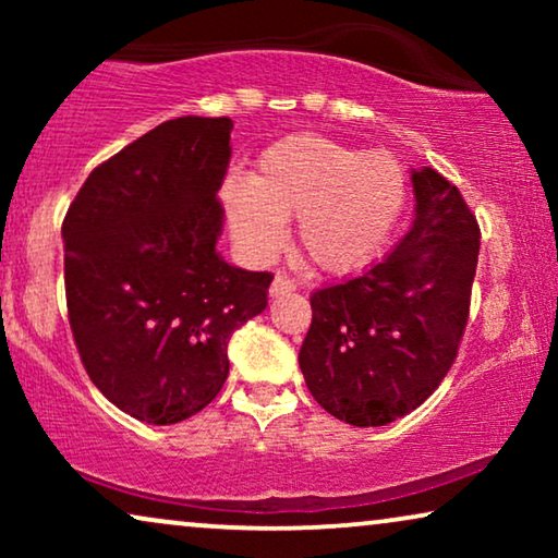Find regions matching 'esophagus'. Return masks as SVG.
Wrapping results in <instances>:
<instances>
[{"label":"esophagus","instance_id":"obj_1","mask_svg":"<svg viewBox=\"0 0 558 558\" xmlns=\"http://www.w3.org/2000/svg\"><path fill=\"white\" fill-rule=\"evenodd\" d=\"M294 289H296V284L287 277V274H277V277H274V281H271V287H269V294L271 296H281V294L294 292Z\"/></svg>","mask_w":558,"mask_h":558}]
</instances>
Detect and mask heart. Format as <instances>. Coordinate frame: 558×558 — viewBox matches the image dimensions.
<instances>
[{
	"instance_id": "heart-1",
	"label": "heart",
	"mask_w": 558,
	"mask_h": 558,
	"mask_svg": "<svg viewBox=\"0 0 558 558\" xmlns=\"http://www.w3.org/2000/svg\"><path fill=\"white\" fill-rule=\"evenodd\" d=\"M407 201V172L391 151H365L319 134H292L258 159L254 180L223 187L235 241L256 258L284 243V220L296 216V239L325 271L368 264L393 231Z\"/></svg>"
}]
</instances>
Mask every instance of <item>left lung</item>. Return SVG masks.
<instances>
[{
	"label": "left lung",
	"instance_id": "8db88e82",
	"mask_svg": "<svg viewBox=\"0 0 558 558\" xmlns=\"http://www.w3.org/2000/svg\"><path fill=\"white\" fill-rule=\"evenodd\" d=\"M411 182L416 218L391 254L310 296L300 368L319 407L353 426H384L422 407L452 368L468 327L477 218L432 167Z\"/></svg>",
	"mask_w": 558,
	"mask_h": 558
}]
</instances>
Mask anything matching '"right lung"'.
Masks as SVG:
<instances>
[{"instance_id":"right-lung-1","label":"right lung","mask_w":558,"mask_h":558,"mask_svg":"<svg viewBox=\"0 0 558 558\" xmlns=\"http://www.w3.org/2000/svg\"><path fill=\"white\" fill-rule=\"evenodd\" d=\"M228 117L170 119L96 167L63 220L75 348L113 407L149 424L203 411L228 340L266 310L274 274L218 256Z\"/></svg>"}]
</instances>
